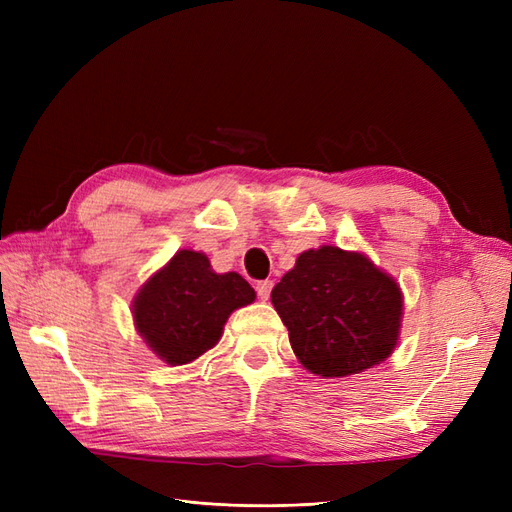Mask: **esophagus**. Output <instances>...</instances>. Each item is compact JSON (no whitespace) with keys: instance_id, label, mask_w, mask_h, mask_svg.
Segmentation results:
<instances>
[{"instance_id":"obj_1","label":"esophagus","mask_w":512,"mask_h":512,"mask_svg":"<svg viewBox=\"0 0 512 512\" xmlns=\"http://www.w3.org/2000/svg\"><path fill=\"white\" fill-rule=\"evenodd\" d=\"M271 288H273V282L271 280H265V282H258L256 284V292H258V299L260 301H267L271 297Z\"/></svg>"}]
</instances>
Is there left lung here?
<instances>
[{
  "instance_id": "obj_1",
  "label": "left lung",
  "mask_w": 512,
  "mask_h": 512,
  "mask_svg": "<svg viewBox=\"0 0 512 512\" xmlns=\"http://www.w3.org/2000/svg\"><path fill=\"white\" fill-rule=\"evenodd\" d=\"M271 303L301 365L322 378L361 374L389 359L404 314L393 277L335 245L299 254Z\"/></svg>"
}]
</instances>
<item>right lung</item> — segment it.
Masks as SVG:
<instances>
[{
  "label": "right lung",
  "instance_id": "obj_1",
  "mask_svg": "<svg viewBox=\"0 0 512 512\" xmlns=\"http://www.w3.org/2000/svg\"><path fill=\"white\" fill-rule=\"evenodd\" d=\"M254 299L239 273H215L205 254L179 250L136 292L134 327L164 363L185 365L218 344L228 316Z\"/></svg>",
  "mask_w": 512,
  "mask_h": 512
}]
</instances>
